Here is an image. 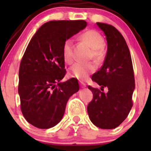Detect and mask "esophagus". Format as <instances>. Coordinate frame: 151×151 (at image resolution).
Returning <instances> with one entry per match:
<instances>
[{
  "instance_id": "34e87169",
  "label": "esophagus",
  "mask_w": 151,
  "mask_h": 151,
  "mask_svg": "<svg viewBox=\"0 0 151 151\" xmlns=\"http://www.w3.org/2000/svg\"><path fill=\"white\" fill-rule=\"evenodd\" d=\"M80 87H81V88H85V87H86V85H85V83H83V82L80 81Z\"/></svg>"
}]
</instances>
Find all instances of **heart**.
<instances>
[{"label":"heart","mask_w":151,"mask_h":151,"mask_svg":"<svg viewBox=\"0 0 151 151\" xmlns=\"http://www.w3.org/2000/svg\"><path fill=\"white\" fill-rule=\"evenodd\" d=\"M80 39L88 44L92 48L91 58L96 62L102 61L104 58V39L103 36L95 30H88L80 35ZM62 55L65 63H71L74 59V42L71 39H68L63 43ZM96 68L93 63H75L68 70V75L71 77L85 80Z\"/></svg>","instance_id":"obj_1"}]
</instances>
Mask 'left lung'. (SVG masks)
<instances>
[{"instance_id": "8db88e82", "label": "left lung", "mask_w": 151, "mask_h": 151, "mask_svg": "<svg viewBox=\"0 0 151 151\" xmlns=\"http://www.w3.org/2000/svg\"><path fill=\"white\" fill-rule=\"evenodd\" d=\"M96 24L106 36L107 52L103 66L91 77L101 90L88 85L93 99L87 109L95 126L112 129L123 122L133 106L134 74L130 52L122 34L109 24ZM105 86L108 88L106 94L101 91Z\"/></svg>"}]
</instances>
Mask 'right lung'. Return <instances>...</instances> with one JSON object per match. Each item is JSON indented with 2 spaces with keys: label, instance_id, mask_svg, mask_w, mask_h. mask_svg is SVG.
<instances>
[{
  "label": "right lung",
  "instance_id": "add662e5",
  "mask_svg": "<svg viewBox=\"0 0 151 151\" xmlns=\"http://www.w3.org/2000/svg\"><path fill=\"white\" fill-rule=\"evenodd\" d=\"M86 26L85 20L50 21L29 42L19 65L18 93L22 115L35 127L58 124L69 97L80 89L75 78L60 83L66 73L62 48L66 39Z\"/></svg>",
  "mask_w": 151,
  "mask_h": 151
}]
</instances>
